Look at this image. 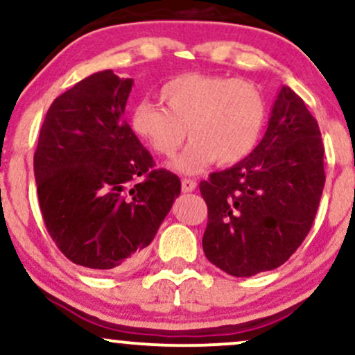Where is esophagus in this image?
<instances>
[{"instance_id":"obj_1","label":"esophagus","mask_w":355,"mask_h":355,"mask_svg":"<svg viewBox=\"0 0 355 355\" xmlns=\"http://www.w3.org/2000/svg\"><path fill=\"white\" fill-rule=\"evenodd\" d=\"M195 189H197V182L190 180V178H183V180H182V190L185 191V193H189V191H193Z\"/></svg>"}]
</instances>
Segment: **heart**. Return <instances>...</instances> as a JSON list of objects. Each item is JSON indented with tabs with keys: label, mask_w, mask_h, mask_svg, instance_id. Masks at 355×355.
I'll return each mask as SVG.
<instances>
[{
	"label": "heart",
	"mask_w": 355,
	"mask_h": 355,
	"mask_svg": "<svg viewBox=\"0 0 355 355\" xmlns=\"http://www.w3.org/2000/svg\"><path fill=\"white\" fill-rule=\"evenodd\" d=\"M158 96L164 107L148 100L133 105L130 128L162 157H172L189 135L190 144L168 165L178 173H200L215 162L240 164L267 123L266 98L245 80L187 73L166 81Z\"/></svg>",
	"instance_id": "b5f03b06"
}]
</instances>
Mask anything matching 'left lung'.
<instances>
[{
    "instance_id": "obj_1",
    "label": "left lung",
    "mask_w": 355,
    "mask_h": 355,
    "mask_svg": "<svg viewBox=\"0 0 355 355\" xmlns=\"http://www.w3.org/2000/svg\"><path fill=\"white\" fill-rule=\"evenodd\" d=\"M324 183L319 125L284 85L254 152L200 182L209 207L205 257L234 277L280 267L307 237Z\"/></svg>"
}]
</instances>
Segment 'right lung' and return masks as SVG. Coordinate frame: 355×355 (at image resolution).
<instances>
[{"label": "right lung", "mask_w": 355, "mask_h": 355, "mask_svg": "<svg viewBox=\"0 0 355 355\" xmlns=\"http://www.w3.org/2000/svg\"><path fill=\"white\" fill-rule=\"evenodd\" d=\"M132 87L112 70L78 81L51 103L35 152L48 234L67 259L95 272L138 262L182 190L177 175L153 170L125 121Z\"/></svg>", "instance_id": "1"}]
</instances>
